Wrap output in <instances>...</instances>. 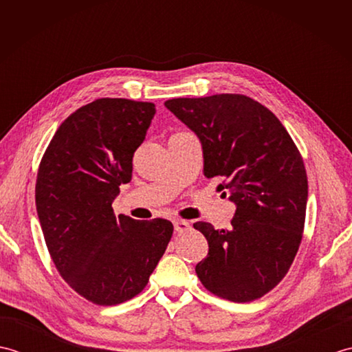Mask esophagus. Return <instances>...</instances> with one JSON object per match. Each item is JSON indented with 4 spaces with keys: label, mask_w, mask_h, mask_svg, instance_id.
<instances>
[{
    "label": "esophagus",
    "mask_w": 352,
    "mask_h": 352,
    "mask_svg": "<svg viewBox=\"0 0 352 352\" xmlns=\"http://www.w3.org/2000/svg\"><path fill=\"white\" fill-rule=\"evenodd\" d=\"M174 228H175L177 233H180V234L182 233H188V231L192 230L190 223L188 221H182V219H175L174 221Z\"/></svg>",
    "instance_id": "esophagus-1"
}]
</instances>
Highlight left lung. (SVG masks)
I'll use <instances>...</instances> for the list:
<instances>
[{"mask_svg": "<svg viewBox=\"0 0 352 352\" xmlns=\"http://www.w3.org/2000/svg\"><path fill=\"white\" fill-rule=\"evenodd\" d=\"M203 145L204 175L236 204L230 230L195 222L208 242L195 271L216 296L250 302L287 274L300 248L309 183L302 157L271 110L241 94L164 102ZM223 192V195H227Z\"/></svg>", "mask_w": 352, "mask_h": 352, "instance_id": "obj_1", "label": "left lung"}]
</instances>
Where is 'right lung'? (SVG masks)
I'll list each match as a JSON object with an SVG mask.
<instances>
[{"mask_svg":"<svg viewBox=\"0 0 352 352\" xmlns=\"http://www.w3.org/2000/svg\"><path fill=\"white\" fill-rule=\"evenodd\" d=\"M155 115L153 102L100 98L58 126L36 182L45 243L63 280L98 305L131 300L148 284L174 226L115 216L119 186L131 180L133 154Z\"/></svg>","mask_w":352,"mask_h":352,"instance_id":"add662e5","label":"right lung"}]
</instances>
